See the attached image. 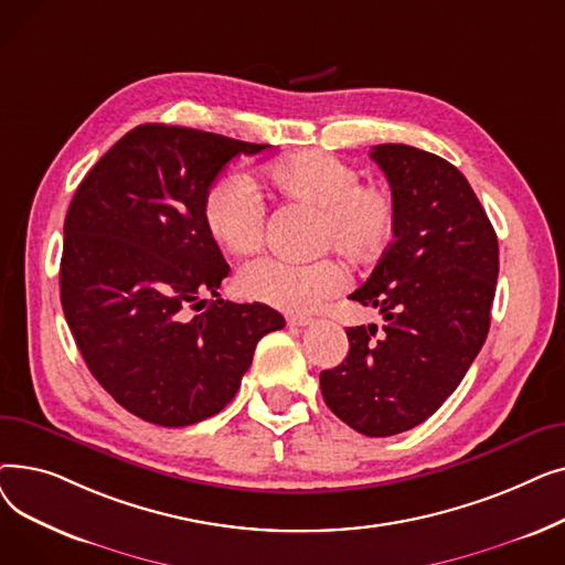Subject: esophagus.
Masks as SVG:
<instances>
[{
	"instance_id": "obj_1",
	"label": "esophagus",
	"mask_w": 565,
	"mask_h": 565,
	"mask_svg": "<svg viewBox=\"0 0 565 565\" xmlns=\"http://www.w3.org/2000/svg\"><path fill=\"white\" fill-rule=\"evenodd\" d=\"M288 324H292V328H307V324H313V318L311 316H290Z\"/></svg>"
}]
</instances>
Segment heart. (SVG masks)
<instances>
[{
	"label": "heart",
	"instance_id": "1",
	"mask_svg": "<svg viewBox=\"0 0 565 565\" xmlns=\"http://www.w3.org/2000/svg\"><path fill=\"white\" fill-rule=\"evenodd\" d=\"M270 190L318 211L316 247L337 249L350 260H371L392 243L398 211L390 188L362 183L352 164L322 151L286 156L265 169ZM203 222L213 241L231 254L254 252L263 237L265 203L247 175H220L203 196ZM348 273L334 258L295 263L263 256L237 273L249 300L286 313H307L334 298Z\"/></svg>",
	"mask_w": 565,
	"mask_h": 565
}]
</instances>
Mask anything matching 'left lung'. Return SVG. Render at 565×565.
Wrapping results in <instances>:
<instances>
[{
	"label": "left lung",
	"mask_w": 565,
	"mask_h": 565,
	"mask_svg": "<svg viewBox=\"0 0 565 565\" xmlns=\"http://www.w3.org/2000/svg\"><path fill=\"white\" fill-rule=\"evenodd\" d=\"M371 158L387 175L398 222L350 300L380 309L384 324L345 330L350 350L320 373V392L350 428L390 437L435 414L477 360L490 330L499 245L451 162L405 143H377Z\"/></svg>",
	"instance_id": "1"
}]
</instances>
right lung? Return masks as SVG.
Segmentation results:
<instances>
[{
	"mask_svg": "<svg viewBox=\"0 0 565 565\" xmlns=\"http://www.w3.org/2000/svg\"><path fill=\"white\" fill-rule=\"evenodd\" d=\"M265 148L137 126L71 201L58 270L66 322L103 390L148 424L181 428L224 409L256 343L286 324L267 305L220 300L228 263L203 222V196L220 171Z\"/></svg>",
	"mask_w": 565,
	"mask_h": 565,
	"instance_id": "obj_1",
	"label": "right lung"
}]
</instances>
